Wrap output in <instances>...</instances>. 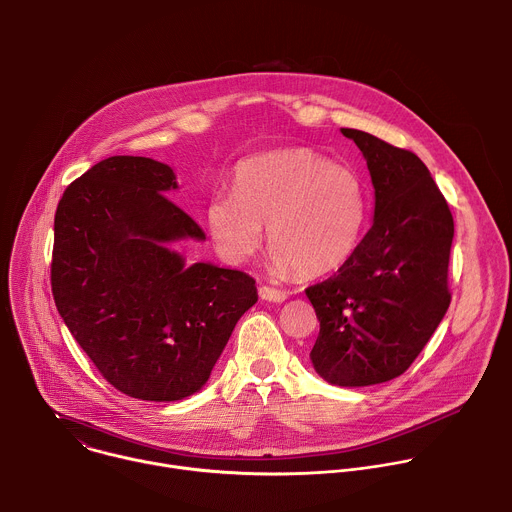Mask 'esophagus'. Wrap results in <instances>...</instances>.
Returning a JSON list of instances; mask_svg holds the SVG:
<instances>
[{
  "label": "esophagus",
  "instance_id": "obj_1",
  "mask_svg": "<svg viewBox=\"0 0 512 512\" xmlns=\"http://www.w3.org/2000/svg\"><path fill=\"white\" fill-rule=\"evenodd\" d=\"M259 298L265 300V302L279 304V302L287 300V294H285V291H281V289H275V287H269V285H261L259 287Z\"/></svg>",
  "mask_w": 512,
  "mask_h": 512
}]
</instances>
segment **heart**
<instances>
[{
	"instance_id": "1",
	"label": "heart",
	"mask_w": 512,
	"mask_h": 512,
	"mask_svg": "<svg viewBox=\"0 0 512 512\" xmlns=\"http://www.w3.org/2000/svg\"><path fill=\"white\" fill-rule=\"evenodd\" d=\"M369 216L360 174L310 148H281L243 160L233 192L206 204V225L229 261H247L263 241L279 273L318 277L342 267L356 251Z\"/></svg>"
}]
</instances>
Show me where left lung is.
<instances>
[{"label": "left lung", "instance_id": "obj_1", "mask_svg": "<svg viewBox=\"0 0 512 512\" xmlns=\"http://www.w3.org/2000/svg\"><path fill=\"white\" fill-rule=\"evenodd\" d=\"M367 160L375 218L354 255L306 296L320 320L310 352L338 387L403 375L448 312L454 218L425 164L358 129H340Z\"/></svg>", "mask_w": 512, "mask_h": 512}]
</instances>
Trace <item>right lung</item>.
Returning <instances> with one entry per match:
<instances>
[{
  "mask_svg": "<svg viewBox=\"0 0 512 512\" xmlns=\"http://www.w3.org/2000/svg\"><path fill=\"white\" fill-rule=\"evenodd\" d=\"M174 170L113 156L72 182L56 208L52 296L101 377L141 401L200 391L239 318L257 302L255 279L212 263L186 265L172 243L204 231L166 194Z\"/></svg>",
  "mask_w": 512,
  "mask_h": 512,
  "instance_id": "add662e5",
  "label": "right lung"
}]
</instances>
